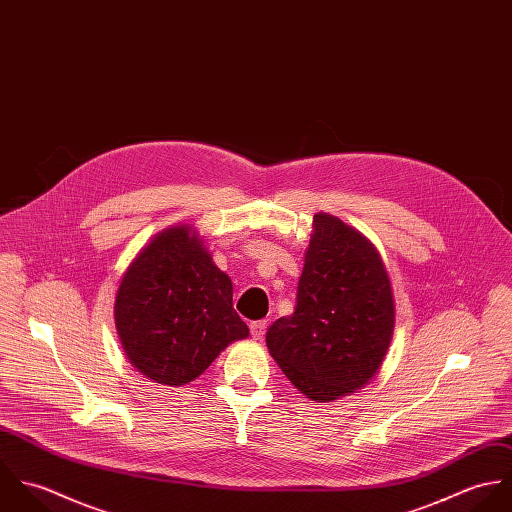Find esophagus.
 <instances>
[{
  "instance_id": "obj_1",
  "label": "esophagus",
  "mask_w": 512,
  "mask_h": 512,
  "mask_svg": "<svg viewBox=\"0 0 512 512\" xmlns=\"http://www.w3.org/2000/svg\"><path fill=\"white\" fill-rule=\"evenodd\" d=\"M266 327H268V323H266V321H252V323H250V335L258 341V339H262V337H264Z\"/></svg>"
}]
</instances>
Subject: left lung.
I'll return each instance as SVG.
<instances>
[{
    "mask_svg": "<svg viewBox=\"0 0 512 512\" xmlns=\"http://www.w3.org/2000/svg\"><path fill=\"white\" fill-rule=\"evenodd\" d=\"M394 323L392 284L376 246L343 220L317 213L295 311L266 333L274 361L301 394L333 402L374 378Z\"/></svg>",
    "mask_w": 512,
    "mask_h": 512,
    "instance_id": "8db88e82",
    "label": "left lung"
}]
</instances>
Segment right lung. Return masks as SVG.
<instances>
[{"instance_id": "add662e5", "label": "right lung", "mask_w": 512, "mask_h": 512, "mask_svg": "<svg viewBox=\"0 0 512 512\" xmlns=\"http://www.w3.org/2000/svg\"><path fill=\"white\" fill-rule=\"evenodd\" d=\"M126 359L151 382L183 386L250 335L232 282L191 224L163 228L122 274L114 299Z\"/></svg>"}]
</instances>
